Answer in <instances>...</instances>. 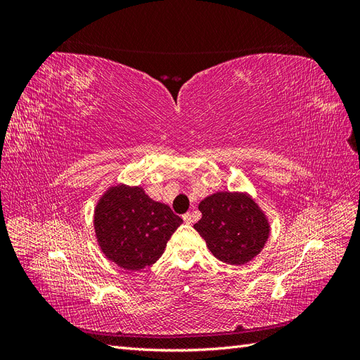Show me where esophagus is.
<instances>
[{
  "label": "esophagus",
  "mask_w": 360,
  "mask_h": 360,
  "mask_svg": "<svg viewBox=\"0 0 360 360\" xmlns=\"http://www.w3.org/2000/svg\"><path fill=\"white\" fill-rule=\"evenodd\" d=\"M183 221L186 222V224H192V222H193V217H192L191 213H184V214H183Z\"/></svg>",
  "instance_id": "1"
}]
</instances>
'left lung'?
Listing matches in <instances>:
<instances>
[{
	"instance_id": "1",
	"label": "left lung",
	"mask_w": 360,
	"mask_h": 360,
	"mask_svg": "<svg viewBox=\"0 0 360 360\" xmlns=\"http://www.w3.org/2000/svg\"><path fill=\"white\" fill-rule=\"evenodd\" d=\"M198 209L202 217L193 228L217 259L240 266L264 248L270 226L264 213L248 195L217 192L204 198Z\"/></svg>"
}]
</instances>
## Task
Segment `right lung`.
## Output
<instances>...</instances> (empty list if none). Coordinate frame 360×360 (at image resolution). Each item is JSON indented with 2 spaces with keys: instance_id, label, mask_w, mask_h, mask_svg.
Here are the masks:
<instances>
[{
  "instance_id": "1",
  "label": "right lung",
  "mask_w": 360,
  "mask_h": 360,
  "mask_svg": "<svg viewBox=\"0 0 360 360\" xmlns=\"http://www.w3.org/2000/svg\"><path fill=\"white\" fill-rule=\"evenodd\" d=\"M181 222L167 204L151 200L143 188L124 184L108 191L94 210L102 252L126 270L155 264Z\"/></svg>"
}]
</instances>
